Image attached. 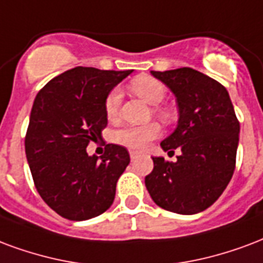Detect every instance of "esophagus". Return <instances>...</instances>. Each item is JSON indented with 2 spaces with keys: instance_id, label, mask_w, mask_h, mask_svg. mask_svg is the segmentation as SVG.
I'll list each match as a JSON object with an SVG mask.
<instances>
[{
  "instance_id": "esophagus-1",
  "label": "esophagus",
  "mask_w": 263,
  "mask_h": 263,
  "mask_svg": "<svg viewBox=\"0 0 263 263\" xmlns=\"http://www.w3.org/2000/svg\"><path fill=\"white\" fill-rule=\"evenodd\" d=\"M129 156H131V160H135V159H137V157L139 156V153H138V152L131 151V152H129Z\"/></svg>"
}]
</instances>
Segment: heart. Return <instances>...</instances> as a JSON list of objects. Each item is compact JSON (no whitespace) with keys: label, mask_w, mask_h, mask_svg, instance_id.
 I'll return each mask as SVG.
<instances>
[{"label":"heart","mask_w":263,"mask_h":263,"mask_svg":"<svg viewBox=\"0 0 263 263\" xmlns=\"http://www.w3.org/2000/svg\"><path fill=\"white\" fill-rule=\"evenodd\" d=\"M132 92L137 93L138 96L142 97L145 102L152 106L160 104L164 97H166V89L163 83L159 82L157 79L149 77L138 78L131 82ZM121 103V92L120 89H112L106 97L104 108H106L107 117H116ZM156 112L161 118L168 120V112L164 108H156ZM160 134V128L157 124H149L145 126H126L114 134V139L124 146L131 147V149H143L147 143L153 139H156Z\"/></svg>","instance_id":"1"}]
</instances>
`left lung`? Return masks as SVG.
<instances>
[{"mask_svg": "<svg viewBox=\"0 0 263 263\" xmlns=\"http://www.w3.org/2000/svg\"><path fill=\"white\" fill-rule=\"evenodd\" d=\"M151 73L174 93L178 106L177 128L160 146L181 155L176 163L152 157L145 185L157 206L195 215L213 205L230 182L240 122L226 87L205 73L186 67Z\"/></svg>", "mask_w": 263, "mask_h": 263, "instance_id": "8db88e82", "label": "left lung"}]
</instances>
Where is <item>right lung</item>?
Returning a JSON list of instances; mask_svg holds the SVG:
<instances>
[{"label":"right lung","instance_id":"obj_1","mask_svg":"<svg viewBox=\"0 0 263 263\" xmlns=\"http://www.w3.org/2000/svg\"><path fill=\"white\" fill-rule=\"evenodd\" d=\"M132 71L72 68L34 99L25 138L26 159L43 201L68 220L96 217L114 202L129 153L108 143L104 155L89 156L86 147L102 139L107 126V95Z\"/></svg>","mask_w":263,"mask_h":263}]
</instances>
